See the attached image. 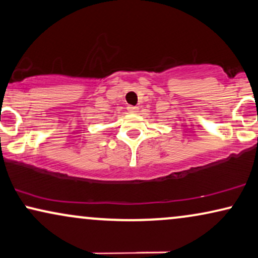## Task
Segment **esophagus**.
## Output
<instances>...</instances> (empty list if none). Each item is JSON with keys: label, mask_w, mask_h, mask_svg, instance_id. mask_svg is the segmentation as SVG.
I'll use <instances>...</instances> for the list:
<instances>
[{"label": "esophagus", "mask_w": 258, "mask_h": 258, "mask_svg": "<svg viewBox=\"0 0 258 258\" xmlns=\"http://www.w3.org/2000/svg\"><path fill=\"white\" fill-rule=\"evenodd\" d=\"M128 111L130 112V113H135V112H137L139 111V106H133V105H129L128 108Z\"/></svg>", "instance_id": "obj_1"}]
</instances>
